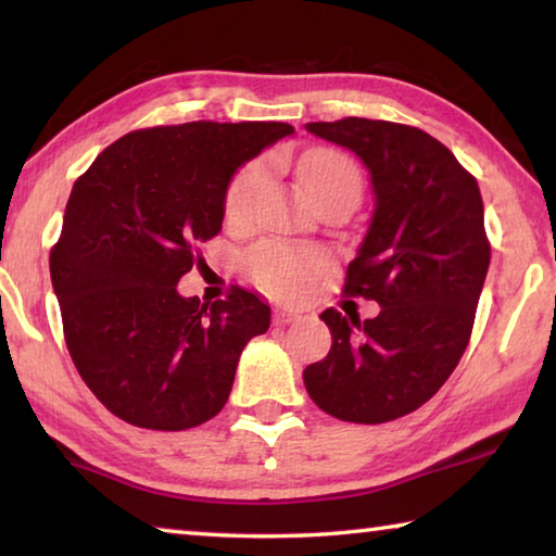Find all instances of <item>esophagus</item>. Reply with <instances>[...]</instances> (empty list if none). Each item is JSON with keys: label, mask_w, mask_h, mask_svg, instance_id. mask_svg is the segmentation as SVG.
<instances>
[{"label": "esophagus", "mask_w": 556, "mask_h": 556, "mask_svg": "<svg viewBox=\"0 0 556 556\" xmlns=\"http://www.w3.org/2000/svg\"><path fill=\"white\" fill-rule=\"evenodd\" d=\"M299 318H301V314L294 312V308H277V312H275V324L277 326L294 324V321H299Z\"/></svg>", "instance_id": "34e87169"}]
</instances>
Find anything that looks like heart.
<instances>
[{"label":"heart","mask_w":556,"mask_h":556,"mask_svg":"<svg viewBox=\"0 0 556 556\" xmlns=\"http://www.w3.org/2000/svg\"><path fill=\"white\" fill-rule=\"evenodd\" d=\"M265 181V162H252L235 174L228 193H225V215H228V220L242 223L250 218ZM301 181H304L308 195H316L318 191L338 186L361 188V174H357L351 159H345L343 154L318 152L301 166ZM324 262L326 255L321 250H294L281 242H262L250 250L248 269L262 289L271 291V294L289 296L304 289L314 271L324 267Z\"/></svg>","instance_id":"heart-1"}]
</instances>
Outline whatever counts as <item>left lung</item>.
I'll use <instances>...</instances> for the list:
<instances>
[{"label": "left lung", "mask_w": 556, "mask_h": 556, "mask_svg": "<svg viewBox=\"0 0 556 556\" xmlns=\"http://www.w3.org/2000/svg\"><path fill=\"white\" fill-rule=\"evenodd\" d=\"M370 174L375 208L345 291L380 304L361 321L321 314L331 351L304 370L336 419L382 425L434 397L464 355L491 265L476 178L427 131L384 119L308 122Z\"/></svg>", "instance_id": "obj_1"}]
</instances>
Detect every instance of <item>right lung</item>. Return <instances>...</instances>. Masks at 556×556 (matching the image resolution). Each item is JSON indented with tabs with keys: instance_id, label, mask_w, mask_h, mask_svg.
Segmentation results:
<instances>
[{
	"instance_id": "1",
	"label": "right lung",
	"mask_w": 556,
	"mask_h": 556,
	"mask_svg": "<svg viewBox=\"0 0 556 556\" xmlns=\"http://www.w3.org/2000/svg\"><path fill=\"white\" fill-rule=\"evenodd\" d=\"M291 135L285 122L139 129L75 181L51 281L75 368L119 419L181 431L225 407L242 348L269 328V304L232 287L208 308L176 285L195 244L220 232L238 168Z\"/></svg>"
}]
</instances>
